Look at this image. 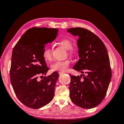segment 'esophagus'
I'll use <instances>...</instances> for the list:
<instances>
[{
    "instance_id": "obj_1",
    "label": "esophagus",
    "mask_w": 124,
    "mask_h": 124,
    "mask_svg": "<svg viewBox=\"0 0 124 124\" xmlns=\"http://www.w3.org/2000/svg\"><path fill=\"white\" fill-rule=\"evenodd\" d=\"M58 73H59V75H62V74H64V72H58Z\"/></svg>"
}]
</instances>
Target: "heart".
Listing matches in <instances>:
<instances>
[{"label": "heart", "mask_w": 124, "mask_h": 124, "mask_svg": "<svg viewBox=\"0 0 124 124\" xmlns=\"http://www.w3.org/2000/svg\"><path fill=\"white\" fill-rule=\"evenodd\" d=\"M58 43L68 51V53L71 57H74L76 55V51L72 47V42L70 39L63 38L58 41ZM42 56L46 62H50L53 59L52 49L48 46H46L42 52ZM71 62L69 59L62 61H56L51 65V69L53 71L65 72L70 66Z\"/></svg>", "instance_id": "1"}]
</instances>
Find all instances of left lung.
Here are the masks:
<instances>
[{
	"instance_id": "1",
	"label": "left lung",
	"mask_w": 124,
	"mask_h": 124,
	"mask_svg": "<svg viewBox=\"0 0 124 124\" xmlns=\"http://www.w3.org/2000/svg\"><path fill=\"white\" fill-rule=\"evenodd\" d=\"M77 35L80 57L73 69L85 75H70V97L80 107L90 109L99 105L107 93L112 77V70L105 45L98 36L85 28L68 29Z\"/></svg>"
}]
</instances>
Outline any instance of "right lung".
<instances>
[{"instance_id":"1","label":"right lung","mask_w":124,"mask_h":124,"mask_svg":"<svg viewBox=\"0 0 124 124\" xmlns=\"http://www.w3.org/2000/svg\"><path fill=\"white\" fill-rule=\"evenodd\" d=\"M58 29L34 27L24 34L13 49L10 79L17 98L23 105L38 109L53 99L57 72L44 76L48 67L42 56L45 45L55 40ZM42 37L44 40L40 39Z\"/></svg>"}]
</instances>
